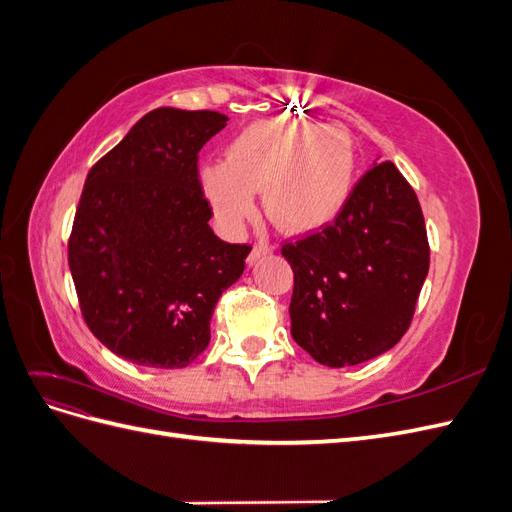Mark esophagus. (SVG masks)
Listing matches in <instances>:
<instances>
[{
  "mask_svg": "<svg viewBox=\"0 0 512 512\" xmlns=\"http://www.w3.org/2000/svg\"><path fill=\"white\" fill-rule=\"evenodd\" d=\"M273 252V245L271 243H267V241H262V239H258L256 241V245L252 247V252H250V258H247V262H256L258 258H262V256H267V254H271Z\"/></svg>",
  "mask_w": 512,
  "mask_h": 512,
  "instance_id": "obj_1",
  "label": "esophagus"
}]
</instances>
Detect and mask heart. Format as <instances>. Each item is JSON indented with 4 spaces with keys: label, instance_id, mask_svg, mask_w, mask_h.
Wrapping results in <instances>:
<instances>
[{
    "label": "heart",
    "instance_id": "b5f03b06",
    "mask_svg": "<svg viewBox=\"0 0 512 512\" xmlns=\"http://www.w3.org/2000/svg\"><path fill=\"white\" fill-rule=\"evenodd\" d=\"M356 151L346 130L267 119L241 130L224 162L200 168V188L228 226L252 218L262 192L267 218L290 235L327 228L352 194Z\"/></svg>",
    "mask_w": 512,
    "mask_h": 512
}]
</instances>
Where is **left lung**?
I'll use <instances>...</instances> for the list:
<instances>
[{"label":"left lung","mask_w":512,"mask_h":512,"mask_svg":"<svg viewBox=\"0 0 512 512\" xmlns=\"http://www.w3.org/2000/svg\"><path fill=\"white\" fill-rule=\"evenodd\" d=\"M282 254L294 273L290 333L320 365L348 367L408 331L429 271L421 203L393 162L356 181L337 220Z\"/></svg>","instance_id":"1"}]
</instances>
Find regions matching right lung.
<instances>
[{
  "mask_svg": "<svg viewBox=\"0 0 512 512\" xmlns=\"http://www.w3.org/2000/svg\"><path fill=\"white\" fill-rule=\"evenodd\" d=\"M226 121L156 108L85 179L68 265L89 331L121 359L188 367L209 346L220 294L245 269L252 245L213 235L198 179V151Z\"/></svg>",
  "mask_w": 512,
  "mask_h": 512,
  "instance_id": "right-lung-1",
  "label": "right lung"
}]
</instances>
